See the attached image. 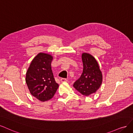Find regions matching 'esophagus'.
I'll list each match as a JSON object with an SVG mask.
<instances>
[{"instance_id":"1","label":"esophagus","mask_w":133,"mask_h":133,"mask_svg":"<svg viewBox=\"0 0 133 133\" xmlns=\"http://www.w3.org/2000/svg\"><path fill=\"white\" fill-rule=\"evenodd\" d=\"M61 82H67V79L66 78H62L60 79Z\"/></svg>"}]
</instances>
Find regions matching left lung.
<instances>
[{
  "label": "left lung",
  "instance_id": "left-lung-1",
  "mask_svg": "<svg viewBox=\"0 0 133 133\" xmlns=\"http://www.w3.org/2000/svg\"><path fill=\"white\" fill-rule=\"evenodd\" d=\"M83 70L74 87L80 93L89 96L99 88L102 82V74L98 62L92 55L83 53L82 55Z\"/></svg>",
  "mask_w": 133,
  "mask_h": 133
}]
</instances>
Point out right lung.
I'll list each match as a JSON object with an SVG mask.
<instances>
[{
	"mask_svg": "<svg viewBox=\"0 0 133 133\" xmlns=\"http://www.w3.org/2000/svg\"><path fill=\"white\" fill-rule=\"evenodd\" d=\"M53 57L39 53L34 58L26 75V83L31 95L41 102L52 98L58 88L51 70Z\"/></svg>",
	"mask_w": 133,
	"mask_h": 133,
	"instance_id": "add662e5",
	"label": "right lung"
}]
</instances>
